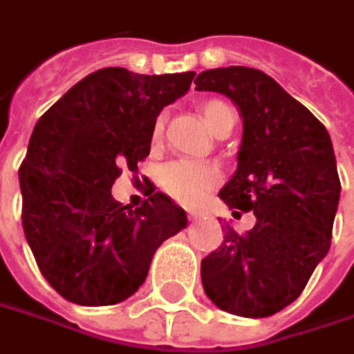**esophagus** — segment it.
I'll list each match as a JSON object with an SVG mask.
<instances>
[{"instance_id": "obj_1", "label": "esophagus", "mask_w": 354, "mask_h": 354, "mask_svg": "<svg viewBox=\"0 0 354 354\" xmlns=\"http://www.w3.org/2000/svg\"><path fill=\"white\" fill-rule=\"evenodd\" d=\"M189 218H191V220H201L203 214H201V212H189Z\"/></svg>"}]
</instances>
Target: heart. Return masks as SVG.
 <instances>
[{
    "mask_svg": "<svg viewBox=\"0 0 354 354\" xmlns=\"http://www.w3.org/2000/svg\"><path fill=\"white\" fill-rule=\"evenodd\" d=\"M201 113L205 118L206 127L214 132L216 136L224 134L227 128L236 124V113L224 101H206L201 106ZM163 130V120H158L153 127V138H160ZM220 169L214 163L196 160H175L163 165L160 173V183L163 191L171 194L183 205H196L206 191H210L220 183Z\"/></svg>",
    "mask_w": 354,
    "mask_h": 354,
    "instance_id": "b5f03b06",
    "label": "heart"
}]
</instances>
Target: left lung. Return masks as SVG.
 Instances as JSON below:
<instances>
[{"mask_svg":"<svg viewBox=\"0 0 354 354\" xmlns=\"http://www.w3.org/2000/svg\"><path fill=\"white\" fill-rule=\"evenodd\" d=\"M196 91L230 97L243 118L238 169L220 198L234 214L253 212L239 236L201 263L206 296L241 317H267L302 294L331 245L341 183L326 127L271 75L245 66L196 75Z\"/></svg>","mask_w":354,"mask_h":354,"instance_id":"1","label":"left lung"}]
</instances>
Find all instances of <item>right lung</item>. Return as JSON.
I'll return each instance as SVG.
<instances>
[{
	"mask_svg": "<svg viewBox=\"0 0 354 354\" xmlns=\"http://www.w3.org/2000/svg\"><path fill=\"white\" fill-rule=\"evenodd\" d=\"M194 72L142 75L103 68L40 116L19 169L23 230L40 272L80 306H111L144 284L161 243L187 214L167 194L138 208L111 194L120 167L149 153L161 109L189 91Z\"/></svg>",
	"mask_w": 354,
	"mask_h": 354,
	"instance_id": "right-lung-1",
	"label": "right lung"
}]
</instances>
